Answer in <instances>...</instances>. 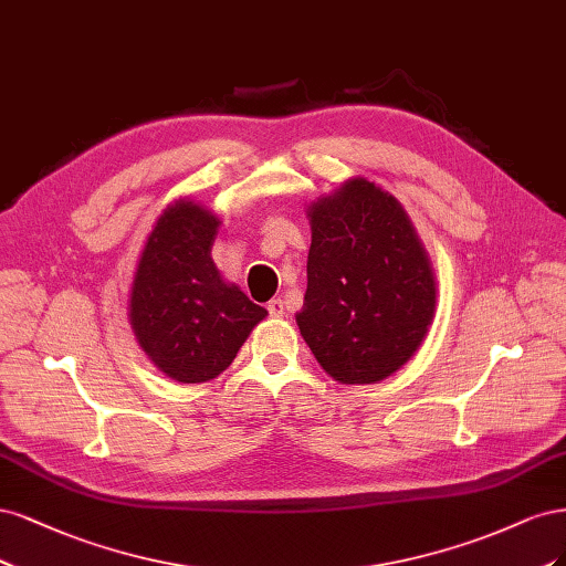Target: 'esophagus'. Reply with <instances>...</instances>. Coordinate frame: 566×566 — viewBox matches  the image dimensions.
I'll return each mask as SVG.
<instances>
[{"label": "esophagus", "mask_w": 566, "mask_h": 566, "mask_svg": "<svg viewBox=\"0 0 566 566\" xmlns=\"http://www.w3.org/2000/svg\"><path fill=\"white\" fill-rule=\"evenodd\" d=\"M268 313H270V317H284V301L282 298H272L268 303Z\"/></svg>", "instance_id": "obj_1"}]
</instances>
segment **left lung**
I'll use <instances>...</instances> for the list:
<instances>
[{"mask_svg":"<svg viewBox=\"0 0 566 566\" xmlns=\"http://www.w3.org/2000/svg\"><path fill=\"white\" fill-rule=\"evenodd\" d=\"M301 336L340 382H376L418 350L434 315L430 261L397 199L353 178L310 207Z\"/></svg>","mask_w":566,"mask_h":566,"instance_id":"8db88e82","label":"left lung"}]
</instances>
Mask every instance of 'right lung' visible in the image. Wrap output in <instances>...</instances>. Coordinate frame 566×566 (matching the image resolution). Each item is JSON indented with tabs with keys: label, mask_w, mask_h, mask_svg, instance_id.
Here are the masks:
<instances>
[{
	"label": "right lung",
	"mask_w": 566,
	"mask_h": 566,
	"mask_svg": "<svg viewBox=\"0 0 566 566\" xmlns=\"http://www.w3.org/2000/svg\"><path fill=\"white\" fill-rule=\"evenodd\" d=\"M218 223L186 199L171 205L145 242L132 286L129 317L140 348L180 382L226 371L268 315L218 275L211 261Z\"/></svg>",
	"instance_id": "add662e5"
}]
</instances>
